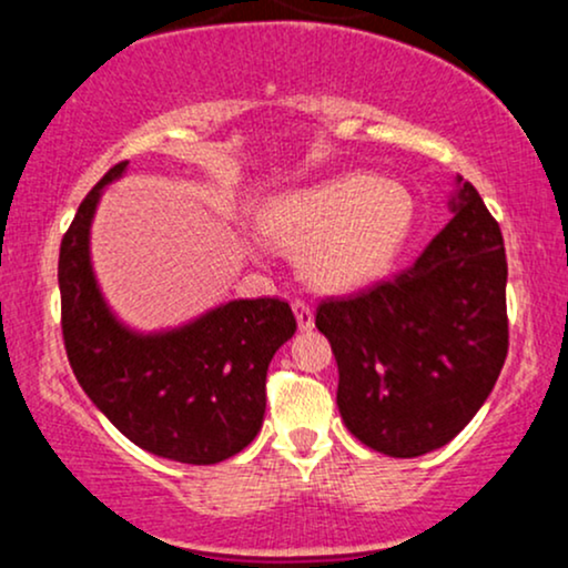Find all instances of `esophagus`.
<instances>
[{"label":"esophagus","mask_w":568,"mask_h":568,"mask_svg":"<svg viewBox=\"0 0 568 568\" xmlns=\"http://www.w3.org/2000/svg\"><path fill=\"white\" fill-rule=\"evenodd\" d=\"M293 315H296V323L302 331H310L312 325H315V310H312L306 302H302V298L293 302Z\"/></svg>","instance_id":"1"}]
</instances>
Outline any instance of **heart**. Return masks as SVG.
Segmentation results:
<instances>
[{"label":"heart","mask_w":568,"mask_h":568,"mask_svg":"<svg viewBox=\"0 0 568 568\" xmlns=\"http://www.w3.org/2000/svg\"><path fill=\"white\" fill-rule=\"evenodd\" d=\"M416 205L397 181L342 173L321 184L275 194L262 232L296 253L298 272L323 293L368 288L393 270L414 230Z\"/></svg>","instance_id":"b5f03b06"}]
</instances>
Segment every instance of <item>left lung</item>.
I'll return each mask as SVG.
<instances>
[{
	"label": "left lung",
	"instance_id": "left-lung-1",
	"mask_svg": "<svg viewBox=\"0 0 568 568\" xmlns=\"http://www.w3.org/2000/svg\"><path fill=\"white\" fill-rule=\"evenodd\" d=\"M454 219L393 280L325 298L315 325L338 366L344 425L374 452L414 459L456 438L507 357V258L470 181L454 179Z\"/></svg>",
	"mask_w": 568,
	"mask_h": 568
}]
</instances>
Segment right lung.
<instances>
[{
    "instance_id": "1",
    "label": "right lung",
    "mask_w": 568,
    "mask_h": 568,
    "mask_svg": "<svg viewBox=\"0 0 568 568\" xmlns=\"http://www.w3.org/2000/svg\"><path fill=\"white\" fill-rule=\"evenodd\" d=\"M120 162L90 189L63 234L58 256L61 325L80 387L143 452L184 465H216L258 435L266 368L296 334L280 298H234L165 331H135L114 315L90 262L103 189L122 179Z\"/></svg>"
}]
</instances>
